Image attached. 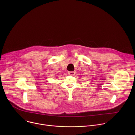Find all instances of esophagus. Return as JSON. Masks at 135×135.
Returning <instances> with one entry per match:
<instances>
[{"label": "esophagus", "mask_w": 135, "mask_h": 135, "mask_svg": "<svg viewBox=\"0 0 135 135\" xmlns=\"http://www.w3.org/2000/svg\"><path fill=\"white\" fill-rule=\"evenodd\" d=\"M68 74L71 76H74L75 74V71H69Z\"/></svg>", "instance_id": "34e87169"}]
</instances>
